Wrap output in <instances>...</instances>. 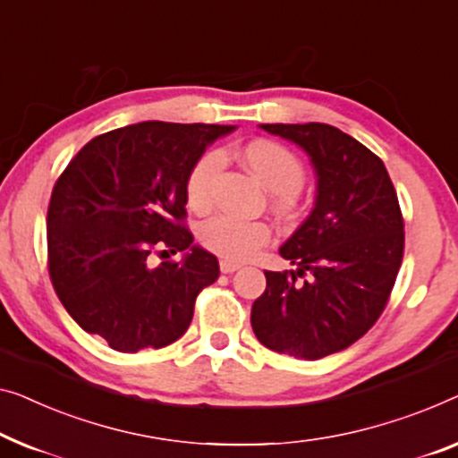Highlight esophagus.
I'll return each instance as SVG.
<instances>
[{
	"label": "esophagus",
	"instance_id": "34e87169",
	"mask_svg": "<svg viewBox=\"0 0 458 458\" xmlns=\"http://www.w3.org/2000/svg\"><path fill=\"white\" fill-rule=\"evenodd\" d=\"M238 269H241V265L234 263V261H226V259H222V261H220V271L222 273H234Z\"/></svg>",
	"mask_w": 458,
	"mask_h": 458
}]
</instances>
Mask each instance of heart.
I'll return each mask as SVG.
<instances>
[{
	"mask_svg": "<svg viewBox=\"0 0 458 458\" xmlns=\"http://www.w3.org/2000/svg\"><path fill=\"white\" fill-rule=\"evenodd\" d=\"M244 162L265 187L273 191V203L279 211H288L294 195L304 185V166L288 148L271 140H255L244 148ZM224 164L220 149L203 152L191 164L185 179V195L193 209H208L216 176ZM199 241L209 252L226 261H247L271 241V226L263 220L217 214L201 224Z\"/></svg>",
	"mask_w": 458,
	"mask_h": 458,
	"instance_id": "heart-1",
	"label": "heart"
}]
</instances>
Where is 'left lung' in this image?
<instances>
[{
	"label": "left lung",
	"mask_w": 458,
	"mask_h": 458,
	"mask_svg": "<svg viewBox=\"0 0 458 458\" xmlns=\"http://www.w3.org/2000/svg\"><path fill=\"white\" fill-rule=\"evenodd\" d=\"M261 127L310 156L317 203L279 249L296 269L265 271L250 325L269 350L318 360L356 344L385 310L403 261V214L385 164L352 135L327 123Z\"/></svg>",
	"instance_id": "1"
}]
</instances>
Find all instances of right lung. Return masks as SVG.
Segmentation results:
<instances>
[{"instance_id":"right-lung-1","label":"right lung","mask_w":458,"mask_h":458,"mask_svg":"<svg viewBox=\"0 0 458 458\" xmlns=\"http://www.w3.org/2000/svg\"><path fill=\"white\" fill-rule=\"evenodd\" d=\"M232 129L164 121L114 129L88 141L55 182L47 211L55 294L113 350L173 344L189 329L197 294L220 276L217 259L191 244L185 179ZM176 251L183 259L170 262Z\"/></svg>"}]
</instances>
